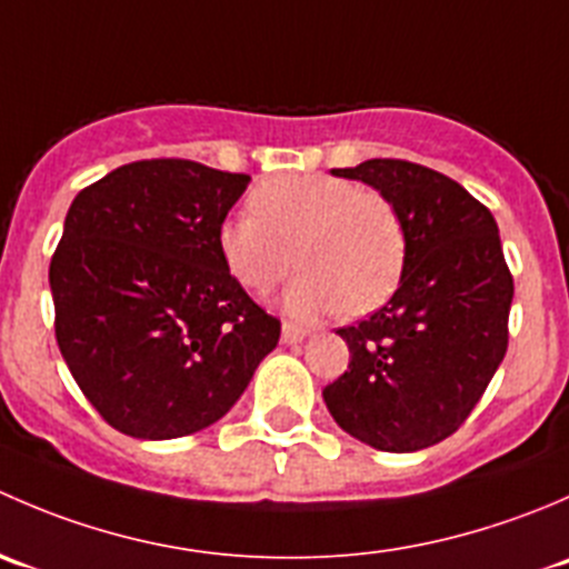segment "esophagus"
Segmentation results:
<instances>
[{
    "label": "esophagus",
    "mask_w": 569,
    "mask_h": 569,
    "mask_svg": "<svg viewBox=\"0 0 569 569\" xmlns=\"http://www.w3.org/2000/svg\"><path fill=\"white\" fill-rule=\"evenodd\" d=\"M308 338V327L295 325V321H283V343H300Z\"/></svg>",
    "instance_id": "1"
}]
</instances>
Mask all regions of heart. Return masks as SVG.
<instances>
[{
    "instance_id": "b5f03b06",
    "label": "heart",
    "mask_w": 569,
    "mask_h": 569,
    "mask_svg": "<svg viewBox=\"0 0 569 569\" xmlns=\"http://www.w3.org/2000/svg\"><path fill=\"white\" fill-rule=\"evenodd\" d=\"M250 211L217 231L222 261L244 289L267 295L283 283L300 250L308 272L291 289V311L369 313L393 295L407 237L382 192L336 176H280L252 189Z\"/></svg>"
}]
</instances>
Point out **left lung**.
<instances>
[{"instance_id":"left-lung-1","label":"left lung","mask_w":569,"mask_h":569,"mask_svg":"<svg viewBox=\"0 0 569 569\" xmlns=\"http://www.w3.org/2000/svg\"><path fill=\"white\" fill-rule=\"evenodd\" d=\"M380 189L405 226L391 300L338 336L349 369L321 391L338 427L380 451H418L468 421L509 343L515 280L496 217L455 178L407 159L336 168Z\"/></svg>"}]
</instances>
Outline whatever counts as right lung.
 <instances>
[{"label": "right lung", "mask_w": 569, "mask_h": 569, "mask_svg": "<svg viewBox=\"0 0 569 569\" xmlns=\"http://www.w3.org/2000/svg\"><path fill=\"white\" fill-rule=\"evenodd\" d=\"M250 176L192 159H142L84 187L51 256L54 336L112 429L183 438L220 421L278 347L217 231Z\"/></svg>", "instance_id": "right-lung-1"}]
</instances>
